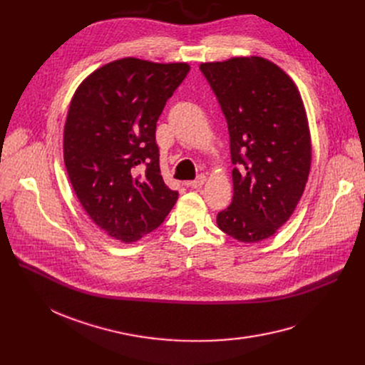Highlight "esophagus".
Wrapping results in <instances>:
<instances>
[{
    "label": "esophagus",
    "instance_id": "esophagus-1",
    "mask_svg": "<svg viewBox=\"0 0 365 365\" xmlns=\"http://www.w3.org/2000/svg\"><path fill=\"white\" fill-rule=\"evenodd\" d=\"M204 182H205V176H204V175H200L195 180L187 182V185H189L190 187H200V186L204 185Z\"/></svg>",
    "mask_w": 365,
    "mask_h": 365
}]
</instances>
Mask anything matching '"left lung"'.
Listing matches in <instances>:
<instances>
[{"instance_id": "1", "label": "left lung", "mask_w": 365, "mask_h": 365, "mask_svg": "<svg viewBox=\"0 0 365 365\" xmlns=\"http://www.w3.org/2000/svg\"><path fill=\"white\" fill-rule=\"evenodd\" d=\"M227 123L234 197L217 226L241 242L272 237L293 215L308 182L312 148L300 93L259 56L200 65Z\"/></svg>"}]
</instances>
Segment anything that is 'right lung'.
Returning <instances> with one entry per match:
<instances>
[{
    "mask_svg": "<svg viewBox=\"0 0 365 365\" xmlns=\"http://www.w3.org/2000/svg\"><path fill=\"white\" fill-rule=\"evenodd\" d=\"M189 69L124 57L90 73L71 101L63 131L68 176L90 219L115 240H140L178 201L179 192L161 176L155 130Z\"/></svg>",
    "mask_w": 365,
    "mask_h": 365,
    "instance_id": "right-lung-1",
    "label": "right lung"
}]
</instances>
